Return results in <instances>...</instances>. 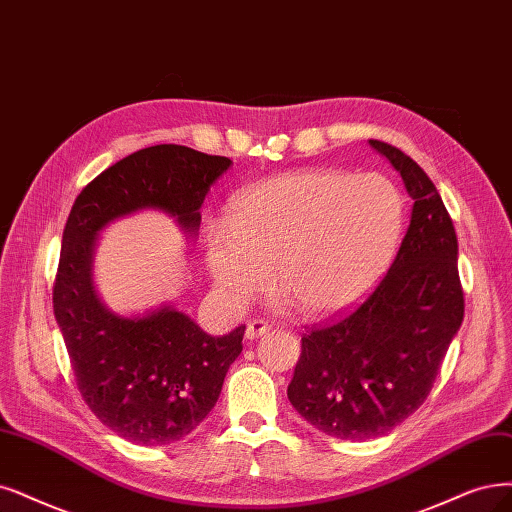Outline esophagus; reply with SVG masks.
Instances as JSON below:
<instances>
[{"label": "esophagus", "instance_id": "1", "mask_svg": "<svg viewBox=\"0 0 512 512\" xmlns=\"http://www.w3.org/2000/svg\"><path fill=\"white\" fill-rule=\"evenodd\" d=\"M270 329H272V325L268 323V320L257 318V320H253V323L246 325L244 335H246V339H255V337H259V335H266Z\"/></svg>", "mask_w": 512, "mask_h": 512}]
</instances>
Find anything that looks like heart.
Returning <instances> with one entry per match:
<instances>
[{
	"instance_id": "b5f03b06",
	"label": "heart",
	"mask_w": 512,
	"mask_h": 512,
	"mask_svg": "<svg viewBox=\"0 0 512 512\" xmlns=\"http://www.w3.org/2000/svg\"><path fill=\"white\" fill-rule=\"evenodd\" d=\"M403 196L386 175L304 168L257 181L206 238L215 287L242 306L276 285L308 316L342 312L380 280L399 244Z\"/></svg>"
}]
</instances>
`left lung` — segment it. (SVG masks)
Segmentation results:
<instances>
[{"label": "left lung", "instance_id": "left-lung-1", "mask_svg": "<svg viewBox=\"0 0 512 512\" xmlns=\"http://www.w3.org/2000/svg\"><path fill=\"white\" fill-rule=\"evenodd\" d=\"M369 143L413 200L407 234L361 306L304 333L287 388L301 418L346 441L382 437L420 409L464 318L458 238L437 187L401 149Z\"/></svg>", "mask_w": 512, "mask_h": 512}]
</instances>
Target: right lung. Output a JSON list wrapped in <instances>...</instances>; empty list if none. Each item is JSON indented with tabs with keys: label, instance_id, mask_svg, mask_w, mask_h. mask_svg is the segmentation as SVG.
<instances>
[{
	"label": "right lung",
	"instance_id": "add662e5",
	"mask_svg": "<svg viewBox=\"0 0 512 512\" xmlns=\"http://www.w3.org/2000/svg\"><path fill=\"white\" fill-rule=\"evenodd\" d=\"M230 166L185 145L145 147L103 170L71 206L54 316L84 403L130 443L168 445L192 432L215 407L246 327L213 337L170 306L116 316L92 287L94 242L107 223L141 208H160L196 234L208 189Z\"/></svg>",
	"mask_w": 512,
	"mask_h": 512
}]
</instances>
